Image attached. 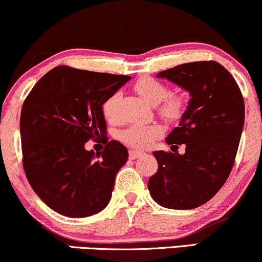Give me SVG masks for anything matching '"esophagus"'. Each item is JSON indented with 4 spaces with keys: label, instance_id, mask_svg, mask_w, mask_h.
<instances>
[{
    "label": "esophagus",
    "instance_id": "1",
    "mask_svg": "<svg viewBox=\"0 0 262 262\" xmlns=\"http://www.w3.org/2000/svg\"><path fill=\"white\" fill-rule=\"evenodd\" d=\"M143 154H144L143 151H137V150H130V151H129V159H132V160H134V159L139 158V156H141Z\"/></svg>",
    "mask_w": 262,
    "mask_h": 262
}]
</instances>
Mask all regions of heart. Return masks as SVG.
<instances>
[{
	"instance_id": "1",
	"label": "heart",
	"mask_w": 262,
	"mask_h": 262,
	"mask_svg": "<svg viewBox=\"0 0 262 262\" xmlns=\"http://www.w3.org/2000/svg\"><path fill=\"white\" fill-rule=\"evenodd\" d=\"M134 90L148 103L158 104L159 113L164 119L175 122L183 112V100L180 96L169 95L167 86L152 77H143L134 83ZM121 95L113 93L102 104V113L108 122L113 123L118 118V102ZM162 133V129L158 124H134L124 129L119 134V139L127 145L135 149H145L154 143L156 138Z\"/></svg>"
}]
</instances>
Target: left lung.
<instances>
[{
	"label": "left lung",
	"mask_w": 262,
	"mask_h": 262,
	"mask_svg": "<svg viewBox=\"0 0 262 262\" xmlns=\"http://www.w3.org/2000/svg\"><path fill=\"white\" fill-rule=\"evenodd\" d=\"M158 77L188 91L191 100L179 127L166 138L176 149L185 143V154L152 152L159 167L148 188L165 208H197L222 188L234 165L245 119L242 91L217 61L177 65Z\"/></svg>",
	"instance_id": "8db88e82"
}]
</instances>
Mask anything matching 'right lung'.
Here are the masks:
<instances>
[{"mask_svg":"<svg viewBox=\"0 0 262 262\" xmlns=\"http://www.w3.org/2000/svg\"><path fill=\"white\" fill-rule=\"evenodd\" d=\"M130 76L56 66L35 83L20 112L23 167L29 185L53 210L71 218L101 212L128 150L107 141L102 104ZM102 137V153L84 149Z\"/></svg>","mask_w":262,"mask_h":262,"instance_id":"add662e5","label":"right lung"}]
</instances>
